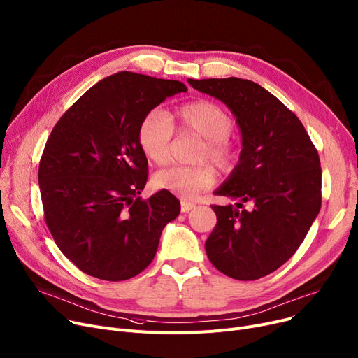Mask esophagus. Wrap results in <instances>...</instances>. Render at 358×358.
<instances>
[{"label": "esophagus", "mask_w": 358, "mask_h": 358, "mask_svg": "<svg viewBox=\"0 0 358 358\" xmlns=\"http://www.w3.org/2000/svg\"><path fill=\"white\" fill-rule=\"evenodd\" d=\"M194 208H196V204H193V203H189V201H181V212H182V213L190 212V210H193Z\"/></svg>", "instance_id": "obj_1"}]
</instances>
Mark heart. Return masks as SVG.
Instances as JSON below:
<instances>
[{"instance_id": "b5f03b06", "label": "heart", "mask_w": 358, "mask_h": 358, "mask_svg": "<svg viewBox=\"0 0 358 358\" xmlns=\"http://www.w3.org/2000/svg\"><path fill=\"white\" fill-rule=\"evenodd\" d=\"M177 117L182 130L193 131L206 139L197 154V162H210L219 171H228L235 159L229 135L234 129L232 117L220 106L212 101H194L178 108ZM174 135L171 119L161 108H152L143 116L138 141L143 154L155 164H166ZM215 182L213 169L209 165L169 166L157 173L154 185L180 199H193L208 190Z\"/></svg>"}]
</instances>
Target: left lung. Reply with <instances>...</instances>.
<instances>
[{
    "instance_id": "obj_1",
    "label": "left lung",
    "mask_w": 358,
    "mask_h": 358,
    "mask_svg": "<svg viewBox=\"0 0 358 358\" xmlns=\"http://www.w3.org/2000/svg\"><path fill=\"white\" fill-rule=\"evenodd\" d=\"M187 81L232 111L242 141L236 166L215 192L239 201L212 206L217 223L206 254L228 277H264L297 251L321 210L317 150L294 113L261 85L236 77Z\"/></svg>"
}]
</instances>
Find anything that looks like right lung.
Listing matches in <instances>:
<instances>
[{
    "instance_id": "1",
    "label": "right lung",
    "mask_w": 358,
    "mask_h": 358,
    "mask_svg": "<svg viewBox=\"0 0 358 358\" xmlns=\"http://www.w3.org/2000/svg\"><path fill=\"white\" fill-rule=\"evenodd\" d=\"M187 91L174 80L122 71L99 81L53 127L39 165L45 220L64 255L88 275L122 281L154 259L162 229L180 215L169 192L148 200L138 141L148 111Z\"/></svg>"
}]
</instances>
